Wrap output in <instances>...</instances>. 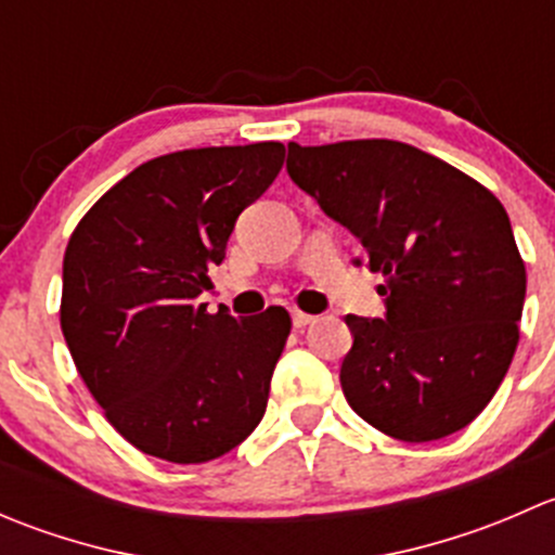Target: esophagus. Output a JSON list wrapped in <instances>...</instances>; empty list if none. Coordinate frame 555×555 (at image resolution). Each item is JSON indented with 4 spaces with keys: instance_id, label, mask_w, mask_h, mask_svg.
<instances>
[{
    "instance_id": "34e87169",
    "label": "esophagus",
    "mask_w": 555,
    "mask_h": 555,
    "mask_svg": "<svg viewBox=\"0 0 555 555\" xmlns=\"http://www.w3.org/2000/svg\"><path fill=\"white\" fill-rule=\"evenodd\" d=\"M313 313H306V311H293V324L295 327H309V324L313 322Z\"/></svg>"
}]
</instances>
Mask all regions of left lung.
<instances>
[{"label": "left lung", "instance_id": "left-lung-1", "mask_svg": "<svg viewBox=\"0 0 555 555\" xmlns=\"http://www.w3.org/2000/svg\"><path fill=\"white\" fill-rule=\"evenodd\" d=\"M287 171L384 273V319L346 317L354 344L340 386L357 416L405 443L467 427L518 346L526 268L505 206L464 171L391 139L289 142Z\"/></svg>", "mask_w": 555, "mask_h": 555}]
</instances>
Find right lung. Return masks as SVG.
<instances>
[{
	"label": "right lung",
	"mask_w": 555,
	"mask_h": 555,
	"mask_svg": "<svg viewBox=\"0 0 555 555\" xmlns=\"http://www.w3.org/2000/svg\"><path fill=\"white\" fill-rule=\"evenodd\" d=\"M282 164L279 142L160 155L106 190L66 244L72 360L106 422L150 456L211 462L266 413L289 313H209L198 295Z\"/></svg>",
	"instance_id": "1"
}]
</instances>
